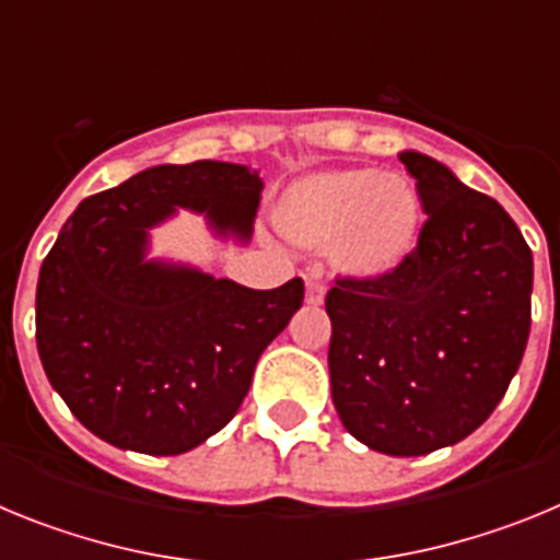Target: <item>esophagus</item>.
Instances as JSON below:
<instances>
[{"label":"esophagus","mask_w":560,"mask_h":560,"mask_svg":"<svg viewBox=\"0 0 560 560\" xmlns=\"http://www.w3.org/2000/svg\"><path fill=\"white\" fill-rule=\"evenodd\" d=\"M325 300V289L319 283H314V280H311L308 285H305V303L308 305H319Z\"/></svg>","instance_id":"34e87169"}]
</instances>
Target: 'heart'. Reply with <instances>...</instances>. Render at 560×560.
<instances>
[{"mask_svg":"<svg viewBox=\"0 0 560 560\" xmlns=\"http://www.w3.org/2000/svg\"><path fill=\"white\" fill-rule=\"evenodd\" d=\"M420 199L400 176L375 167L311 173L285 187L275 224L285 241L308 252H330L341 275L384 280L415 255Z\"/></svg>","mask_w":560,"mask_h":560,"instance_id":"b5f03b06","label":"heart"}]
</instances>
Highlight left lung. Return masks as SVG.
<instances>
[{"mask_svg": "<svg viewBox=\"0 0 560 560\" xmlns=\"http://www.w3.org/2000/svg\"><path fill=\"white\" fill-rule=\"evenodd\" d=\"M429 221L384 280L328 291L330 395L359 443L420 457L491 418L530 336L533 252L513 219L443 162L400 151Z\"/></svg>", "mask_w": 560, "mask_h": 560, "instance_id": "1", "label": "left lung"}]
</instances>
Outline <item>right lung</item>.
<instances>
[{"instance_id":"obj_1","label":"right lung","mask_w":560,"mask_h":560,"mask_svg":"<svg viewBox=\"0 0 560 560\" xmlns=\"http://www.w3.org/2000/svg\"><path fill=\"white\" fill-rule=\"evenodd\" d=\"M260 190L246 165H156L69 215L38 271L36 341L49 384L89 432L173 457L235 418L260 353L303 305V280L246 289L153 257L151 230L187 210L246 246Z\"/></svg>"}]
</instances>
